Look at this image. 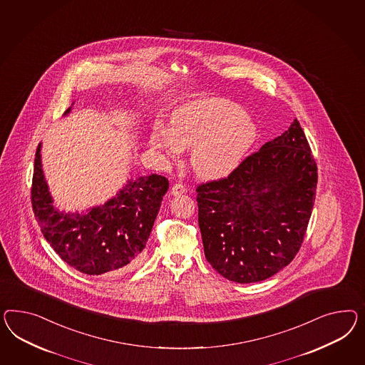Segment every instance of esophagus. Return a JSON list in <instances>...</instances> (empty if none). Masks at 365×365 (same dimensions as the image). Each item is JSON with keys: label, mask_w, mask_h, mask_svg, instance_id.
<instances>
[{"label": "esophagus", "mask_w": 365, "mask_h": 365, "mask_svg": "<svg viewBox=\"0 0 365 365\" xmlns=\"http://www.w3.org/2000/svg\"><path fill=\"white\" fill-rule=\"evenodd\" d=\"M186 192V187L182 185V183H175L173 187H171V194L173 195H182V194H185Z\"/></svg>", "instance_id": "34e87169"}]
</instances>
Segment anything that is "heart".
Masks as SVG:
<instances>
[{"mask_svg": "<svg viewBox=\"0 0 365 365\" xmlns=\"http://www.w3.org/2000/svg\"><path fill=\"white\" fill-rule=\"evenodd\" d=\"M170 128H155L151 146L168 158L192 148L191 166L206 179L230 175L245 160L257 138V125L226 99L202 98L177 108Z\"/></svg>", "mask_w": 365, "mask_h": 365, "instance_id": "b5f03b06", "label": "heart"}]
</instances>
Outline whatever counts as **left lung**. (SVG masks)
I'll use <instances>...</instances> for the list:
<instances>
[{"mask_svg": "<svg viewBox=\"0 0 365 365\" xmlns=\"http://www.w3.org/2000/svg\"><path fill=\"white\" fill-rule=\"evenodd\" d=\"M317 166L299 120L228 177L197 187L205 255L237 283L275 275L299 252L315 203Z\"/></svg>", "mask_w": 365, "mask_h": 365, "instance_id": "8db88e82", "label": "left lung"}]
</instances>
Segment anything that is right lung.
<instances>
[{
    "label": "right lung",
    "mask_w": 365,
    "mask_h": 365,
    "mask_svg": "<svg viewBox=\"0 0 365 365\" xmlns=\"http://www.w3.org/2000/svg\"><path fill=\"white\" fill-rule=\"evenodd\" d=\"M70 108L65 114L69 113ZM34 159L31 206L51 248L69 266L88 275L122 272L135 266L146 247L168 180L151 174L130 179L117 197L88 212H59L53 206L41 166Z\"/></svg>",
    "instance_id": "add662e5"
}]
</instances>
